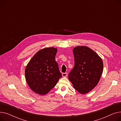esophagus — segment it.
Instances as JSON below:
<instances>
[{
    "instance_id": "obj_1",
    "label": "esophagus",
    "mask_w": 121,
    "mask_h": 121,
    "mask_svg": "<svg viewBox=\"0 0 121 121\" xmlns=\"http://www.w3.org/2000/svg\"><path fill=\"white\" fill-rule=\"evenodd\" d=\"M62 77H66L67 75H68V73H62Z\"/></svg>"
}]
</instances>
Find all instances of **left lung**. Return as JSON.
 <instances>
[{"label": "left lung", "instance_id": "left-lung-1", "mask_svg": "<svg viewBox=\"0 0 121 121\" xmlns=\"http://www.w3.org/2000/svg\"><path fill=\"white\" fill-rule=\"evenodd\" d=\"M74 66L68 78L75 89L85 94L97 86L103 72L102 59L99 55L86 46L73 48Z\"/></svg>", "mask_w": 121, "mask_h": 121}]
</instances>
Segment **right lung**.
Masks as SVG:
<instances>
[{
    "label": "right lung",
    "instance_id": "obj_1",
    "mask_svg": "<svg viewBox=\"0 0 121 121\" xmlns=\"http://www.w3.org/2000/svg\"><path fill=\"white\" fill-rule=\"evenodd\" d=\"M56 48L42 49L32 57L25 69L28 85L35 93L44 95L56 85L62 77L55 57Z\"/></svg>",
    "mask_w": 121,
    "mask_h": 121
}]
</instances>
